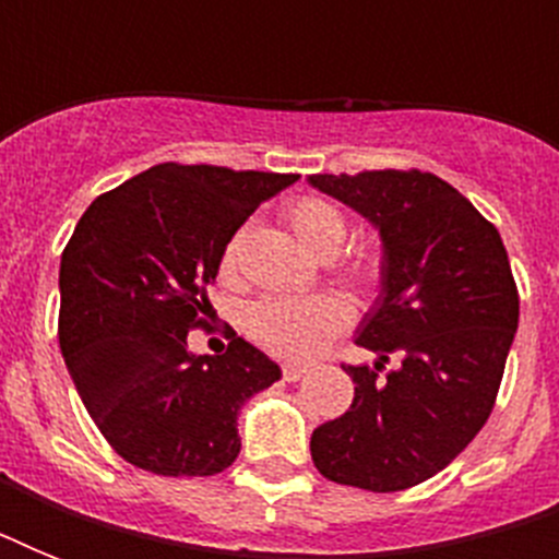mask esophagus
<instances>
[{"label":"esophagus","instance_id":"esophagus-1","mask_svg":"<svg viewBox=\"0 0 559 559\" xmlns=\"http://www.w3.org/2000/svg\"><path fill=\"white\" fill-rule=\"evenodd\" d=\"M307 371H310V366H301V362H284V366H281V373H284V380H289V382L301 380V377H305Z\"/></svg>","mask_w":559,"mask_h":559}]
</instances>
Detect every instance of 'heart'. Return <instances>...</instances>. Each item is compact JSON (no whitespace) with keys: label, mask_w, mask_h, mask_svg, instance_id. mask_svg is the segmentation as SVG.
<instances>
[{"label":"heart","mask_w":559,"mask_h":559,"mask_svg":"<svg viewBox=\"0 0 559 559\" xmlns=\"http://www.w3.org/2000/svg\"><path fill=\"white\" fill-rule=\"evenodd\" d=\"M284 217L298 243L319 258H331L340 252L345 231H348L342 211L322 197H298L284 209ZM237 249H240V235H231L219 254L223 275H231L235 270ZM373 272H377V263L371 258H359L354 263L357 278H371ZM348 305L336 296H316L305 301L266 298L249 310L246 328L258 345L278 357H313L316 350H322L324 342L348 328Z\"/></svg>","instance_id":"1"}]
</instances>
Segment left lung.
Here are the masks:
<instances>
[{
	"mask_svg": "<svg viewBox=\"0 0 559 559\" xmlns=\"http://www.w3.org/2000/svg\"><path fill=\"white\" fill-rule=\"evenodd\" d=\"M310 186L380 231V296L357 328L377 362L342 366L354 403L310 438L336 485L394 493L441 473L493 412L520 293L493 223L424 170L316 174ZM399 366L385 374L384 362Z\"/></svg>",
	"mask_w": 559,
	"mask_h": 559,
	"instance_id": "1",
	"label": "left lung"
}]
</instances>
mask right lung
Returning a JSON list of instances; mask_svg holds the SVG:
<instances>
[{"mask_svg":"<svg viewBox=\"0 0 559 559\" xmlns=\"http://www.w3.org/2000/svg\"><path fill=\"white\" fill-rule=\"evenodd\" d=\"M298 174L165 162L100 193L60 258V350L109 447L156 476H214L237 459V415L281 380L231 336L191 354L228 237Z\"/></svg>","mask_w":559,"mask_h":559,"instance_id":"add662e5","label":"right lung"}]
</instances>
